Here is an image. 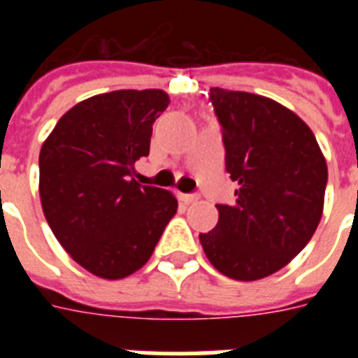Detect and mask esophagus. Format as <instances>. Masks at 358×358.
<instances>
[{
  "instance_id": "esophagus-1",
  "label": "esophagus",
  "mask_w": 358,
  "mask_h": 358,
  "mask_svg": "<svg viewBox=\"0 0 358 358\" xmlns=\"http://www.w3.org/2000/svg\"><path fill=\"white\" fill-rule=\"evenodd\" d=\"M178 199L184 204H191V202L199 201V195H185V193H178Z\"/></svg>"
}]
</instances>
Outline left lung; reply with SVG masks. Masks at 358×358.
Masks as SVG:
<instances>
[{
    "label": "left lung",
    "mask_w": 358,
    "mask_h": 358,
    "mask_svg": "<svg viewBox=\"0 0 358 358\" xmlns=\"http://www.w3.org/2000/svg\"><path fill=\"white\" fill-rule=\"evenodd\" d=\"M210 100L238 189L234 206L217 204L215 229L199 238L219 273L258 280L289 264L316 232L327 163L312 129L271 98L213 87Z\"/></svg>",
    "instance_id": "left-lung-1"
}]
</instances>
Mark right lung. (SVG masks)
Returning <instances> with one entry per match:
<instances>
[{
    "label": "right lung",
    "instance_id": "add662e5",
    "mask_svg": "<svg viewBox=\"0 0 358 358\" xmlns=\"http://www.w3.org/2000/svg\"><path fill=\"white\" fill-rule=\"evenodd\" d=\"M169 102L162 89L96 94L69 109L42 145L44 217L63 249L96 277L119 280L141 269L178 210L171 191L134 178Z\"/></svg>",
    "mask_w": 358,
    "mask_h": 358
}]
</instances>
